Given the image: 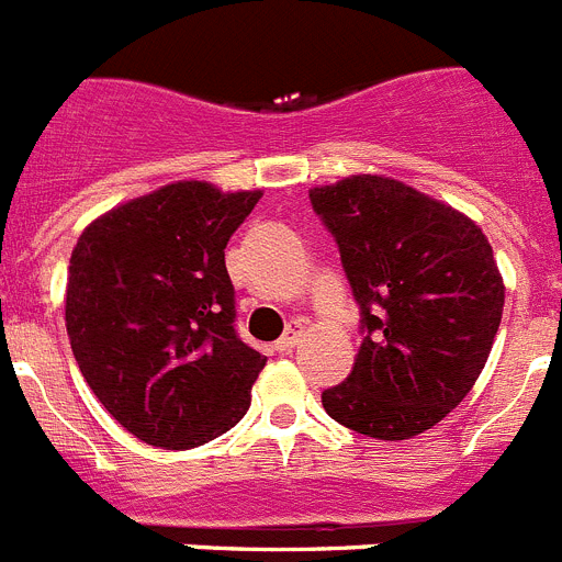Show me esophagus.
<instances>
[{"label":"esophagus","mask_w":562,"mask_h":562,"mask_svg":"<svg viewBox=\"0 0 562 562\" xmlns=\"http://www.w3.org/2000/svg\"><path fill=\"white\" fill-rule=\"evenodd\" d=\"M301 340H304V326L295 324L292 329H286V335L281 337V340L276 342V349L281 351V355H290L292 349H297V346H301Z\"/></svg>","instance_id":"34e87169"}]
</instances>
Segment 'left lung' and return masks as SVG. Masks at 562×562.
I'll list each match as a JSON object with an SVG mask.
<instances>
[{
	"mask_svg": "<svg viewBox=\"0 0 562 562\" xmlns=\"http://www.w3.org/2000/svg\"><path fill=\"white\" fill-rule=\"evenodd\" d=\"M312 207L340 247L362 310L351 374L324 391L335 422L402 441L473 391L504 312L493 247L467 213L385 173L315 186Z\"/></svg>",
	"mask_w": 562,
	"mask_h": 562,
	"instance_id": "8db88e82",
	"label": "left lung"
}]
</instances>
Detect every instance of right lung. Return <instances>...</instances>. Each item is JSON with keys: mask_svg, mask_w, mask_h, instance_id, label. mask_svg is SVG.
I'll return each instance as SVG.
<instances>
[{"mask_svg": "<svg viewBox=\"0 0 562 562\" xmlns=\"http://www.w3.org/2000/svg\"><path fill=\"white\" fill-rule=\"evenodd\" d=\"M261 191L180 180L89 222L69 256L67 335L83 380L132 436L200 448L250 408L267 357L233 331L225 247Z\"/></svg>", "mask_w": 562, "mask_h": 562, "instance_id": "right-lung-1", "label": "right lung"}]
</instances>
